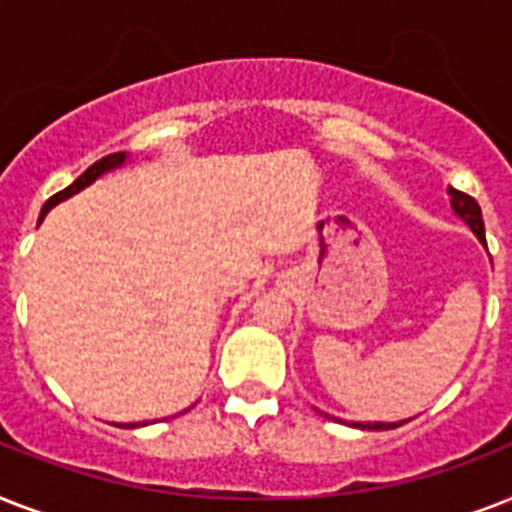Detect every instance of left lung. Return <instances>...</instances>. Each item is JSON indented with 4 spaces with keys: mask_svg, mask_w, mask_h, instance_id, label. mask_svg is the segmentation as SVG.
<instances>
[{
    "mask_svg": "<svg viewBox=\"0 0 512 512\" xmlns=\"http://www.w3.org/2000/svg\"><path fill=\"white\" fill-rule=\"evenodd\" d=\"M446 193H449V204H452L454 215L460 217L462 223H468V228L476 233L478 241H481V244H486L484 217H481V207L476 204V199H473V196H468V193L454 191L452 185L446 188ZM332 420H335V417H332ZM404 422H409V420H401V422H348V425H353V428H361V430H390V428H398V425H404Z\"/></svg>",
    "mask_w": 512,
    "mask_h": 512,
    "instance_id": "8db88e82",
    "label": "left lung"
}]
</instances>
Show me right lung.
<instances>
[{"label": "right lung", "mask_w": 512, "mask_h": 512, "mask_svg": "<svg viewBox=\"0 0 512 512\" xmlns=\"http://www.w3.org/2000/svg\"><path fill=\"white\" fill-rule=\"evenodd\" d=\"M127 159H130V154H127V151H119V154L103 156L100 162L92 164L90 170L84 172V175L76 177L74 183L68 185V188H63V191H60V193H55V196H52V199L47 201V204H44V207H42V215H39V223H42L44 215H47V212H50V209L55 207V204H60V201L71 199L74 193L84 191L87 185L95 183V180H98V177L106 175V172H114V170H119V167H124V164H127ZM185 412H188V409H185ZM143 425H148V422H124V425H119V428H143Z\"/></svg>", "instance_id": "right-lung-1"}]
</instances>
